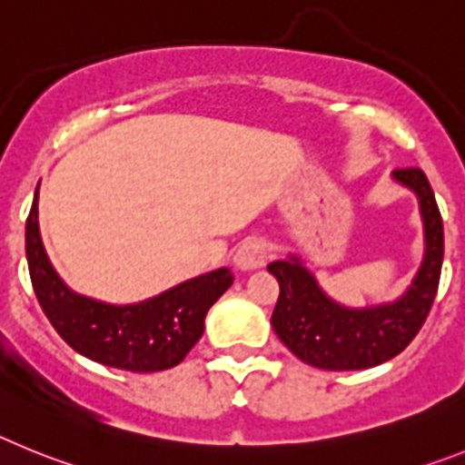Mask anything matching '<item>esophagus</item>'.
I'll return each instance as SVG.
<instances>
[{
  "label": "esophagus",
  "mask_w": 465,
  "mask_h": 465,
  "mask_svg": "<svg viewBox=\"0 0 465 465\" xmlns=\"http://www.w3.org/2000/svg\"><path fill=\"white\" fill-rule=\"evenodd\" d=\"M266 259H269V245L262 238H245L233 252V263L241 271L262 269Z\"/></svg>",
  "instance_id": "obj_1"
}]
</instances>
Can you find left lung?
<instances>
[{
    "label": "left lung",
    "mask_w": 465,
    "mask_h": 465,
    "mask_svg": "<svg viewBox=\"0 0 465 465\" xmlns=\"http://www.w3.org/2000/svg\"><path fill=\"white\" fill-rule=\"evenodd\" d=\"M394 178L420 196L426 233L420 273L396 303L350 311L333 303L296 257L269 263V271L280 284L271 324L290 352L308 366L322 371L380 366L403 352L429 317L445 252L442 217L424 171L417 166L396 169Z\"/></svg>",
    "instance_id": "1"
}]
</instances>
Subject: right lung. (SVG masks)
<instances>
[{"mask_svg":"<svg viewBox=\"0 0 465 465\" xmlns=\"http://www.w3.org/2000/svg\"><path fill=\"white\" fill-rule=\"evenodd\" d=\"M25 252L41 311L62 341L92 361L132 373L178 366L202 338L208 308L233 282L232 271L217 269L136 305H106L74 294L45 257L36 196L25 227Z\"/></svg>","mask_w":465,"mask_h":465,"instance_id":"right-lung-1","label":"right lung"}]
</instances>
